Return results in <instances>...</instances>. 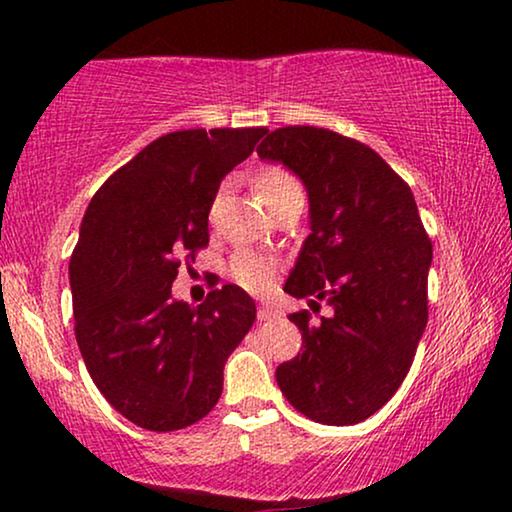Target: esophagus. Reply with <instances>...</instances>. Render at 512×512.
Wrapping results in <instances>:
<instances>
[{"instance_id":"34e87169","label":"esophagus","mask_w":512,"mask_h":512,"mask_svg":"<svg viewBox=\"0 0 512 512\" xmlns=\"http://www.w3.org/2000/svg\"><path fill=\"white\" fill-rule=\"evenodd\" d=\"M277 317H279L277 307H272L268 303L258 305V319H261V321H272V319H277Z\"/></svg>"}]
</instances>
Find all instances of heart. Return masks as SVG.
Instances as JSON below:
<instances>
[{
	"mask_svg": "<svg viewBox=\"0 0 512 512\" xmlns=\"http://www.w3.org/2000/svg\"><path fill=\"white\" fill-rule=\"evenodd\" d=\"M254 188H256V195L261 198L263 205L272 207L279 198H284L286 193L300 191V184H298V179L293 177L289 170H286V167L270 165V167H263V170L256 174ZM223 193H226V188H219V193L214 195L212 205H209V221L216 219V212H219ZM230 275H233L235 282L242 284L244 289L263 291V289H268V284L272 282V275H275V263H272L268 256L258 254V251L240 249L233 256V261H230Z\"/></svg>",
	"mask_w": 512,
	"mask_h": 512,
	"instance_id": "b5f03b06",
	"label": "heart"
}]
</instances>
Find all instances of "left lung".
<instances>
[{
	"instance_id": "obj_1",
	"label": "left lung",
	"mask_w": 512,
	"mask_h": 512,
	"mask_svg": "<svg viewBox=\"0 0 512 512\" xmlns=\"http://www.w3.org/2000/svg\"><path fill=\"white\" fill-rule=\"evenodd\" d=\"M258 156L300 177L310 200V235L284 291L331 317L293 312L303 352L277 368L293 408L328 426L375 415L415 359L429 319L431 240L410 186L356 139L312 125L268 132Z\"/></svg>"
}]
</instances>
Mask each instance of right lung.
I'll return each mask as SVG.
<instances>
[{
  "mask_svg": "<svg viewBox=\"0 0 512 512\" xmlns=\"http://www.w3.org/2000/svg\"><path fill=\"white\" fill-rule=\"evenodd\" d=\"M265 128L179 130L144 146L93 195L69 261L74 333L102 396L132 424L177 431L221 398L223 366L256 319L240 286L193 307L172 298L179 265L209 242L221 179Z\"/></svg>",
  "mask_w": 512,
  "mask_h": 512,
  "instance_id": "add662e5",
  "label": "right lung"
}]
</instances>
